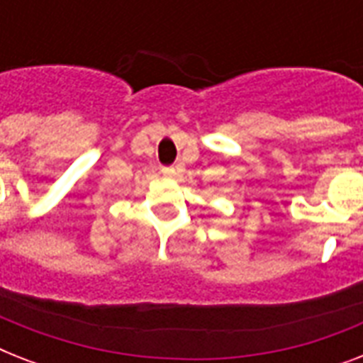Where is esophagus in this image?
<instances>
[{"label":"esophagus","instance_id":"34e87169","mask_svg":"<svg viewBox=\"0 0 363 363\" xmlns=\"http://www.w3.org/2000/svg\"><path fill=\"white\" fill-rule=\"evenodd\" d=\"M162 175H164V177H175V167H162Z\"/></svg>","mask_w":363,"mask_h":363}]
</instances>
